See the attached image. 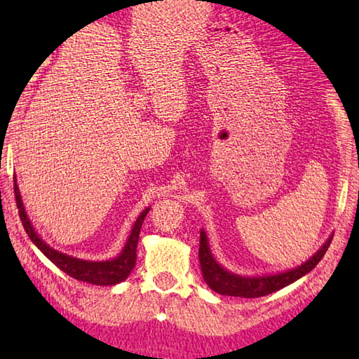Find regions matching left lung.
Here are the masks:
<instances>
[{
	"label": "left lung",
	"mask_w": 359,
	"mask_h": 359,
	"mask_svg": "<svg viewBox=\"0 0 359 359\" xmlns=\"http://www.w3.org/2000/svg\"><path fill=\"white\" fill-rule=\"evenodd\" d=\"M332 239L333 234L329 236V239L323 243L321 248H319L313 256L309 257L306 262L294 266L292 270L274 274H262V276H242V274H236L230 270H226L225 266H222L216 261L215 256L211 253L207 233H205V230H201L199 261L202 276L203 280L207 282V285L219 294L238 297L266 296L290 284H293L294 280L301 279L302 276H306L307 273L313 270L325 255L327 248L330 247Z\"/></svg>",
	"instance_id": "obj_1"
}]
</instances>
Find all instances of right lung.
I'll return each mask as SVG.
<instances>
[{"label":"right lung","instance_id":"1","mask_svg":"<svg viewBox=\"0 0 359 359\" xmlns=\"http://www.w3.org/2000/svg\"><path fill=\"white\" fill-rule=\"evenodd\" d=\"M13 189H15V199H17V207L20 212L21 224L25 226V230L29 236V239L32 241L36 248L41 251V253L49 259L52 264H55L60 270L69 274L71 278L88 282V284L94 285H116L123 282L135 266L137 261V243H139V234L140 228L144 217H147L149 207L144 208L139 217L135 219V222L131 228V233H129L125 247L121 248L120 253L114 257L108 259V261H86V259H79L69 256L62 251L53 250L50 245H48L30 222L27 217V212L25 208V203H22L18 184H17V175H13Z\"/></svg>","mask_w":359,"mask_h":359}]
</instances>
